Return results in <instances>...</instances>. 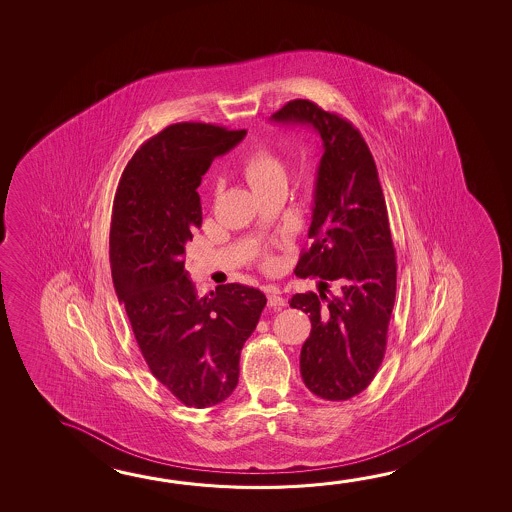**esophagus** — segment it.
<instances>
[{
	"instance_id": "obj_1",
	"label": "esophagus",
	"mask_w": 512,
	"mask_h": 512,
	"mask_svg": "<svg viewBox=\"0 0 512 512\" xmlns=\"http://www.w3.org/2000/svg\"><path fill=\"white\" fill-rule=\"evenodd\" d=\"M268 305L271 309H280L286 305V300L280 295L277 287H269L268 289Z\"/></svg>"
}]
</instances>
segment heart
Returning <instances> with one entry per match:
<instances>
[{
  "instance_id": "heart-1",
  "label": "heart",
  "mask_w": 512,
  "mask_h": 512,
  "mask_svg": "<svg viewBox=\"0 0 512 512\" xmlns=\"http://www.w3.org/2000/svg\"><path fill=\"white\" fill-rule=\"evenodd\" d=\"M244 174L253 189H260L278 178H286V165L268 145H257L244 162ZM264 262H271L268 255H264Z\"/></svg>"
}]
</instances>
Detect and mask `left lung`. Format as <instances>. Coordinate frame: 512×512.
<instances>
[{"label":"left lung","mask_w":512,"mask_h":512,"mask_svg":"<svg viewBox=\"0 0 512 512\" xmlns=\"http://www.w3.org/2000/svg\"><path fill=\"white\" fill-rule=\"evenodd\" d=\"M271 120L309 124L322 136L313 244L295 273L322 278L323 286L336 282L340 293H298L289 305L311 320L300 352L305 386L327 401H347L372 383L385 358L395 302L397 260L376 162L352 122L311 100H289Z\"/></svg>","instance_id":"left-lung-1"}]
</instances>
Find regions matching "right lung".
I'll return each instance as SVG.
<instances>
[{"mask_svg": "<svg viewBox=\"0 0 512 512\" xmlns=\"http://www.w3.org/2000/svg\"><path fill=\"white\" fill-rule=\"evenodd\" d=\"M246 129L203 122L165 127L138 147L118 181L109 260L118 300L153 376L185 406L223 403L266 296L243 284L199 298L185 271V243L201 226L196 189L216 156Z\"/></svg>", "mask_w": 512, "mask_h": 512, "instance_id": "add662e5", "label": "right lung"}]
</instances>
